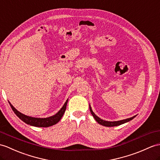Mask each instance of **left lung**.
I'll list each match as a JSON object with an SVG mask.
<instances>
[{
  "instance_id": "1",
  "label": "left lung",
  "mask_w": 160,
  "mask_h": 160,
  "mask_svg": "<svg viewBox=\"0 0 160 160\" xmlns=\"http://www.w3.org/2000/svg\"><path fill=\"white\" fill-rule=\"evenodd\" d=\"M89 111H90L93 117V118L96 119L97 122H98L99 124H100V125L106 126V127H113V126H119V125H122V124H123V123H125L126 122H130V121H131L132 119H133L136 116V115H135V116H133L132 118H130L120 120V121H116V122H108V121H104L102 119H100L96 115H95L94 112H93V111L92 110L90 104H89Z\"/></svg>"
}]
</instances>
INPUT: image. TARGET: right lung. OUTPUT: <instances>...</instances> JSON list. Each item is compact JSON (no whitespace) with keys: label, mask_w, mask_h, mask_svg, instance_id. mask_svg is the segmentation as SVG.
<instances>
[{"label":"right lung","mask_w":160,"mask_h":160,"mask_svg":"<svg viewBox=\"0 0 160 160\" xmlns=\"http://www.w3.org/2000/svg\"><path fill=\"white\" fill-rule=\"evenodd\" d=\"M67 103H68V99L67 101H66V102L63 105V107L61 108V109L58 111L56 115L49 117V118H32V117L27 116L26 115L22 113V112H19L17 109H15V108H14L13 105L10 102H9V104L11 108H12V110L15 113V115H16L19 119L22 120L23 122H25L26 123L32 126L47 128V127L52 126L53 125H55V124H56L58 122H59V121L61 119L62 116H63L64 113L66 108H67Z\"/></svg>","instance_id":"right-lung-1"}]
</instances>
